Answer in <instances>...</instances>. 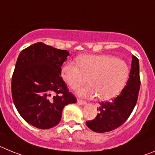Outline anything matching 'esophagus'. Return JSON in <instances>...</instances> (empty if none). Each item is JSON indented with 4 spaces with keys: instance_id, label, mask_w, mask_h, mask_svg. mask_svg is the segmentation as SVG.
Masks as SVG:
<instances>
[{
    "instance_id": "esophagus-1",
    "label": "esophagus",
    "mask_w": 155,
    "mask_h": 155,
    "mask_svg": "<svg viewBox=\"0 0 155 155\" xmlns=\"http://www.w3.org/2000/svg\"><path fill=\"white\" fill-rule=\"evenodd\" d=\"M77 102H78V104H79V105H84V104H86V102L85 101V100H80V99H78Z\"/></svg>"
}]
</instances>
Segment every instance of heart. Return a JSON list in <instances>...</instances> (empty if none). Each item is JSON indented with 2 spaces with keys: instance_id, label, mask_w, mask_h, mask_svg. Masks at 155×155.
<instances>
[{
  "instance_id": "1",
  "label": "heart",
  "mask_w": 155,
  "mask_h": 155,
  "mask_svg": "<svg viewBox=\"0 0 155 155\" xmlns=\"http://www.w3.org/2000/svg\"><path fill=\"white\" fill-rule=\"evenodd\" d=\"M62 76L70 87L76 88L87 81L90 84L77 89L81 97L108 100L117 97L125 87L130 68L124 60L110 55H86L78 63L68 62L62 69Z\"/></svg>"
}]
</instances>
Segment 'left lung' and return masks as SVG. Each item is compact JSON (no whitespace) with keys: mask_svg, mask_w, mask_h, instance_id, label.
<instances>
[{"mask_svg":"<svg viewBox=\"0 0 155 155\" xmlns=\"http://www.w3.org/2000/svg\"><path fill=\"white\" fill-rule=\"evenodd\" d=\"M139 69L138 58L132 55L131 69L127 85L113 101L100 103L96 118L86 121L90 130L97 133L111 131L128 119L138 98L140 86Z\"/></svg>","mask_w":155,"mask_h":155,"instance_id":"left-lung-1","label":"left lung"}]
</instances>
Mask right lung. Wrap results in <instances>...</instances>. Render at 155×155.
Listing matches in <instances>:
<instances>
[{
	"instance_id": "add662e5",
	"label": "right lung",
	"mask_w": 155,
	"mask_h": 155,
	"mask_svg": "<svg viewBox=\"0 0 155 155\" xmlns=\"http://www.w3.org/2000/svg\"><path fill=\"white\" fill-rule=\"evenodd\" d=\"M69 52L42 42L33 44L19 54L12 79L14 104L26 122L49 129L60 122L64 107L75 104L61 71Z\"/></svg>"
}]
</instances>
